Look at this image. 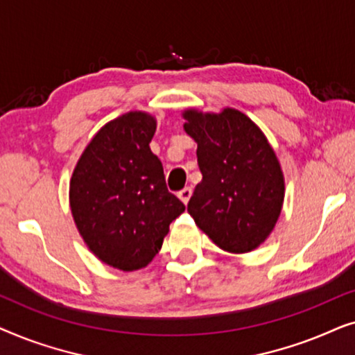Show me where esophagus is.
<instances>
[{
  "mask_svg": "<svg viewBox=\"0 0 355 355\" xmlns=\"http://www.w3.org/2000/svg\"><path fill=\"white\" fill-rule=\"evenodd\" d=\"M178 197L181 198V202L184 203V205H187V202L191 200V197H192V189L191 187H184L182 191L178 192Z\"/></svg>",
  "mask_w": 355,
  "mask_h": 355,
  "instance_id": "esophagus-1",
  "label": "esophagus"
}]
</instances>
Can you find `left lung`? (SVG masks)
<instances>
[{
    "mask_svg": "<svg viewBox=\"0 0 355 355\" xmlns=\"http://www.w3.org/2000/svg\"><path fill=\"white\" fill-rule=\"evenodd\" d=\"M184 130L197 142L202 181L187 211L230 254H247L268 239L284 202V176L261 129L241 111H182Z\"/></svg>",
    "mask_w": 355,
    "mask_h": 355,
    "instance_id": "8db88e82",
    "label": "left lung"
}]
</instances>
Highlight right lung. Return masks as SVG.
Masks as SVG:
<instances>
[{"label": "right lung", "mask_w": 355, "mask_h": 355, "mask_svg": "<svg viewBox=\"0 0 355 355\" xmlns=\"http://www.w3.org/2000/svg\"><path fill=\"white\" fill-rule=\"evenodd\" d=\"M157 119L129 111L94 135L69 182L77 231L96 259L135 271L155 259L173 220L186 210L168 192L163 164L150 150Z\"/></svg>", "instance_id": "right-lung-1"}]
</instances>
